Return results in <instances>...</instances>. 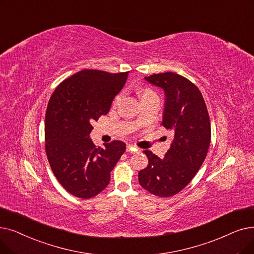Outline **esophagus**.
Masks as SVG:
<instances>
[{
    "instance_id": "34e87169",
    "label": "esophagus",
    "mask_w": 254,
    "mask_h": 254,
    "mask_svg": "<svg viewBox=\"0 0 254 254\" xmlns=\"http://www.w3.org/2000/svg\"><path fill=\"white\" fill-rule=\"evenodd\" d=\"M138 150H139V148L136 147V146H134V145H127V152H136V151H138Z\"/></svg>"
}]
</instances>
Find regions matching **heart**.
I'll list each match as a JSON object with an SVG mask.
<instances>
[{"mask_svg": "<svg viewBox=\"0 0 254 254\" xmlns=\"http://www.w3.org/2000/svg\"><path fill=\"white\" fill-rule=\"evenodd\" d=\"M152 94H154V92H153L151 89H149V88H144V89L142 90L141 96H142V98H143V97H145V96H149V95H152ZM121 96H123V93H119V94H118V95L115 97V100H114V104H117V103L120 101Z\"/></svg>", "mask_w": 254, "mask_h": 254, "instance_id": "b5f03b06", "label": "heart"}]
</instances>
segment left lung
I'll return each instance as SVG.
<instances>
[{"label": "left lung", "mask_w": 254, "mask_h": 254, "mask_svg": "<svg viewBox=\"0 0 254 254\" xmlns=\"http://www.w3.org/2000/svg\"><path fill=\"white\" fill-rule=\"evenodd\" d=\"M145 80L164 89L162 126L174 134L164 158L144 150L148 165L138 179L142 188L159 197L181 192L199 170L211 142V123L203 96L198 87L175 72L154 73Z\"/></svg>", "instance_id": "1"}]
</instances>
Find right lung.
<instances>
[{
    "label": "right lung",
    "instance_id": "obj_1",
    "mask_svg": "<svg viewBox=\"0 0 254 254\" xmlns=\"http://www.w3.org/2000/svg\"><path fill=\"white\" fill-rule=\"evenodd\" d=\"M127 74L84 69L61 82L50 98L45 120L47 157L58 182L75 197L88 199L100 194L126 151V143L118 140L96 147L89 134L93 121L109 112Z\"/></svg>",
    "mask_w": 254,
    "mask_h": 254
}]
</instances>
